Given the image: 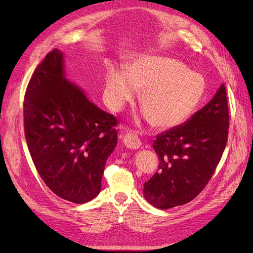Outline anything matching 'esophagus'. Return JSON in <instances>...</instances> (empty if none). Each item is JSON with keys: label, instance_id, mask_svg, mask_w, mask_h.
<instances>
[{"label": "esophagus", "instance_id": "34e87169", "mask_svg": "<svg viewBox=\"0 0 253 253\" xmlns=\"http://www.w3.org/2000/svg\"><path fill=\"white\" fill-rule=\"evenodd\" d=\"M123 142L128 149H139L142 144L139 137L132 132H127L123 137Z\"/></svg>", "mask_w": 253, "mask_h": 253}]
</instances>
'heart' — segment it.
<instances>
[{
	"label": "heart",
	"instance_id": "b5f03b06",
	"mask_svg": "<svg viewBox=\"0 0 253 253\" xmlns=\"http://www.w3.org/2000/svg\"><path fill=\"white\" fill-rule=\"evenodd\" d=\"M142 90L140 105L151 125L170 128L191 116L203 96L206 83L184 64L162 56H141L123 69L105 73V100L118 111Z\"/></svg>",
	"mask_w": 253,
	"mask_h": 253
}]
</instances>
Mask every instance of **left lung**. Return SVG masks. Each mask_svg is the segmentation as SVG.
<instances>
[{
	"mask_svg": "<svg viewBox=\"0 0 253 253\" xmlns=\"http://www.w3.org/2000/svg\"><path fill=\"white\" fill-rule=\"evenodd\" d=\"M229 110L226 88L186 123L161 132L153 141L160 163L143 186L146 200L158 209L182 206L200 193L216 169L226 147Z\"/></svg>",
	"mask_w": 253,
	"mask_h": 253,
	"instance_id": "8db88e82",
	"label": "left lung"
}]
</instances>
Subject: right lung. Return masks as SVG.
Masks as SVG:
<instances>
[{"instance_id": "obj_1", "label": "right lung", "mask_w": 253, "mask_h": 253, "mask_svg": "<svg viewBox=\"0 0 253 253\" xmlns=\"http://www.w3.org/2000/svg\"><path fill=\"white\" fill-rule=\"evenodd\" d=\"M118 123L67 82L61 51L47 53L27 85L24 128L38 173L56 196L85 203L99 195Z\"/></svg>"}]
</instances>
